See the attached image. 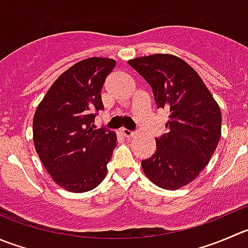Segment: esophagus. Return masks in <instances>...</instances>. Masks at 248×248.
I'll return each mask as SVG.
<instances>
[{
  "mask_svg": "<svg viewBox=\"0 0 248 248\" xmlns=\"http://www.w3.org/2000/svg\"><path fill=\"white\" fill-rule=\"evenodd\" d=\"M121 134L124 137H126V138H132V137H134L136 136V132L134 131H129V129H127V128H121Z\"/></svg>",
  "mask_w": 248,
  "mask_h": 248,
  "instance_id": "obj_1",
  "label": "esophagus"
}]
</instances>
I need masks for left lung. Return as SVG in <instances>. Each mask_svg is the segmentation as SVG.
Here are the masks:
<instances>
[{"instance_id": "1", "label": "left lung", "mask_w": 248, "mask_h": 248, "mask_svg": "<svg viewBox=\"0 0 248 248\" xmlns=\"http://www.w3.org/2000/svg\"><path fill=\"white\" fill-rule=\"evenodd\" d=\"M128 65L150 86L157 109L168 112L167 132L155 138V153L141 167L157 186L177 190L210 162L220 139V109L199 74L175 55L136 58Z\"/></svg>"}]
</instances>
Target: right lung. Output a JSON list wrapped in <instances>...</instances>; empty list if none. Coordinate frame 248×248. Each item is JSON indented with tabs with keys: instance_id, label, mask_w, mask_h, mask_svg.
I'll return each instance as SVG.
<instances>
[{
	"instance_id": "1",
	"label": "right lung",
	"mask_w": 248,
	"mask_h": 248,
	"mask_svg": "<svg viewBox=\"0 0 248 248\" xmlns=\"http://www.w3.org/2000/svg\"><path fill=\"white\" fill-rule=\"evenodd\" d=\"M115 65L107 58L81 60L57 78L36 109V153L54 182L68 191L92 190L107 175L116 136L104 127L94 129L93 122L104 110L100 92Z\"/></svg>"
}]
</instances>
